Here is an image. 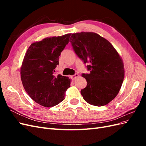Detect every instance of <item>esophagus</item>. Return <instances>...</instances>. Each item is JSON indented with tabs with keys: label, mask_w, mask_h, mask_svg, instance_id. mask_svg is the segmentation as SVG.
<instances>
[{
	"label": "esophagus",
	"mask_w": 146,
	"mask_h": 146,
	"mask_svg": "<svg viewBox=\"0 0 146 146\" xmlns=\"http://www.w3.org/2000/svg\"><path fill=\"white\" fill-rule=\"evenodd\" d=\"M79 76V75L78 74H76L75 75H73V76H70V78H71L72 80H76V79Z\"/></svg>",
	"instance_id": "esophagus-1"
}]
</instances>
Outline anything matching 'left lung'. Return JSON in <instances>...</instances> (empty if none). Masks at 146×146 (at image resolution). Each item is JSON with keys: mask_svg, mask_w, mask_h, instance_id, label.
Segmentation results:
<instances>
[{"mask_svg": "<svg viewBox=\"0 0 146 146\" xmlns=\"http://www.w3.org/2000/svg\"><path fill=\"white\" fill-rule=\"evenodd\" d=\"M69 41L75 52L87 66L90 74L82 76L87 82L81 94L86 102L102 107L116 98L124 78L123 61L107 39L94 32L72 33Z\"/></svg>", "mask_w": 146, "mask_h": 146, "instance_id": "8db88e82", "label": "left lung"}]
</instances>
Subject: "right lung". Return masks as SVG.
I'll list each match as a JSON object with an SVG mask.
<instances>
[{"label":"right lung","mask_w":146,"mask_h":146,"mask_svg":"<svg viewBox=\"0 0 146 146\" xmlns=\"http://www.w3.org/2000/svg\"><path fill=\"white\" fill-rule=\"evenodd\" d=\"M70 35L33 42L25 53L21 67V81L29 96L43 107H51L61 102L70 87L71 80L68 77L55 76L54 72Z\"/></svg>","instance_id":"right-lung-1"}]
</instances>
